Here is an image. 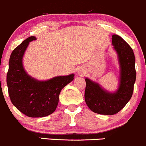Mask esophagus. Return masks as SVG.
Returning a JSON list of instances; mask_svg holds the SVG:
<instances>
[{"label": "esophagus", "instance_id": "obj_1", "mask_svg": "<svg viewBox=\"0 0 146 146\" xmlns=\"http://www.w3.org/2000/svg\"><path fill=\"white\" fill-rule=\"evenodd\" d=\"M78 74L79 75H83V70H81V69L80 70H78Z\"/></svg>", "mask_w": 146, "mask_h": 146}]
</instances>
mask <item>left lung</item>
I'll return each mask as SVG.
<instances>
[{
  "mask_svg": "<svg viewBox=\"0 0 146 146\" xmlns=\"http://www.w3.org/2000/svg\"><path fill=\"white\" fill-rule=\"evenodd\" d=\"M112 43L120 65V83L117 91L109 92L96 82L86 78L85 101L92 112L100 114H115L125 107L132 96L136 81L135 57L132 49L121 37L114 34Z\"/></svg>",
  "mask_w": 146,
  "mask_h": 146,
  "instance_id": "1",
  "label": "left lung"
}]
</instances>
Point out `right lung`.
<instances>
[{"label": "right lung", "instance_id": "add662e5", "mask_svg": "<svg viewBox=\"0 0 146 146\" xmlns=\"http://www.w3.org/2000/svg\"><path fill=\"white\" fill-rule=\"evenodd\" d=\"M36 39L27 38L11 52L7 85L11 103L20 112L29 117H44L56 110L60 91L73 81L74 75L56 76L45 81L29 76L23 66V57L29 42Z\"/></svg>", "mask_w": 146, "mask_h": 146}]
</instances>
